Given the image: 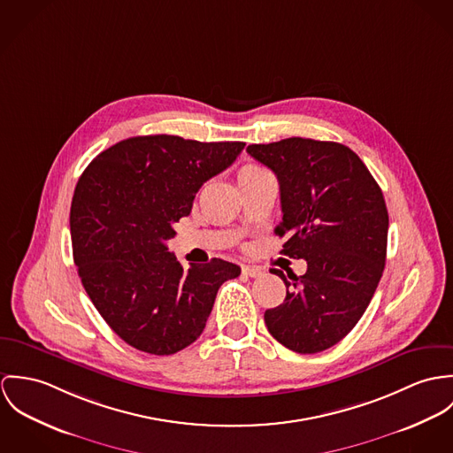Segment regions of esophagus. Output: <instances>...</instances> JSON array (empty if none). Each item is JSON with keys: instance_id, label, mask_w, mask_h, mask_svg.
<instances>
[{"instance_id": "1", "label": "esophagus", "mask_w": 453, "mask_h": 453, "mask_svg": "<svg viewBox=\"0 0 453 453\" xmlns=\"http://www.w3.org/2000/svg\"><path fill=\"white\" fill-rule=\"evenodd\" d=\"M242 269H243V273H245L247 276H250V278H257V276H260V274L264 273L262 267H258V265H243Z\"/></svg>"}]
</instances>
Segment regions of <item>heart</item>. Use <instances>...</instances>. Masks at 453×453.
<instances>
[{"instance_id": "b5f03b06", "label": "heart", "mask_w": 453, "mask_h": 453, "mask_svg": "<svg viewBox=\"0 0 453 453\" xmlns=\"http://www.w3.org/2000/svg\"><path fill=\"white\" fill-rule=\"evenodd\" d=\"M262 170H264V168H260V166H257V165H245V166L238 172V180L243 179V177H247V175H251V173L262 172Z\"/></svg>"}]
</instances>
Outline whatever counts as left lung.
I'll use <instances>...</instances> for the list:
<instances>
[{"label":"left lung","mask_w":453,"mask_h":453,"mask_svg":"<svg viewBox=\"0 0 453 453\" xmlns=\"http://www.w3.org/2000/svg\"><path fill=\"white\" fill-rule=\"evenodd\" d=\"M247 152L280 182L285 255L305 258L288 278L287 297L264 312L269 334L301 354L341 342L363 316L380 281L389 215L382 191L356 152L339 142L292 137L251 144Z\"/></svg>","instance_id":"left-lung-1"}]
</instances>
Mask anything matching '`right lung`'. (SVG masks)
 Masks as SVG:
<instances>
[{"label":"right lung","mask_w":453,"mask_h":453,"mask_svg":"<svg viewBox=\"0 0 453 453\" xmlns=\"http://www.w3.org/2000/svg\"><path fill=\"white\" fill-rule=\"evenodd\" d=\"M243 148L132 137L81 173L69 215L74 264L105 323L132 348L156 356L182 351L202 335L220 285L240 276V265L222 258L184 269L166 242L203 184Z\"/></svg>","instance_id":"obj_1"}]
</instances>
